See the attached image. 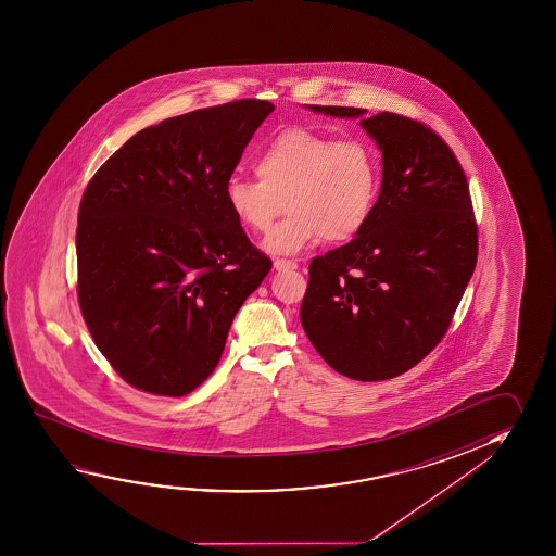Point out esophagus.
Segmentation results:
<instances>
[{
  "instance_id": "esophagus-1",
  "label": "esophagus",
  "mask_w": 556,
  "mask_h": 556,
  "mask_svg": "<svg viewBox=\"0 0 556 556\" xmlns=\"http://www.w3.org/2000/svg\"><path fill=\"white\" fill-rule=\"evenodd\" d=\"M274 267L277 271H289V269H296L299 264L291 262V260H275Z\"/></svg>"
}]
</instances>
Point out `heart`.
<instances>
[{"instance_id":"obj_1","label":"heart","mask_w":556,"mask_h":556,"mask_svg":"<svg viewBox=\"0 0 556 556\" xmlns=\"http://www.w3.org/2000/svg\"><path fill=\"white\" fill-rule=\"evenodd\" d=\"M257 180L228 178L225 201L242 227L269 232L287 205L289 217L265 240L271 254H299L324 238L346 242L361 235L372 215L380 166L365 139L316 129H282L257 153Z\"/></svg>"}]
</instances>
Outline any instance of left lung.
<instances>
[{"label": "left lung", "instance_id": "8db88e82", "mask_svg": "<svg viewBox=\"0 0 556 556\" xmlns=\"http://www.w3.org/2000/svg\"><path fill=\"white\" fill-rule=\"evenodd\" d=\"M358 118L382 151L372 215L345 247L309 264L302 328L333 370L390 380L420 363L450 328L477 264L469 184L432 129L392 112L309 106Z\"/></svg>", "mask_w": 556, "mask_h": 556}]
</instances>
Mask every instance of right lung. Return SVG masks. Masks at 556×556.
I'll list each match as a JSON object with an SVG mask.
<instances>
[{"label": "right lung", "instance_id": "obj_1", "mask_svg": "<svg viewBox=\"0 0 556 556\" xmlns=\"http://www.w3.org/2000/svg\"><path fill=\"white\" fill-rule=\"evenodd\" d=\"M274 110L244 99L163 119L129 137L83 193V318L114 370L143 392L195 390L271 269L228 210L225 184Z\"/></svg>", "mask_w": 556, "mask_h": 556}]
</instances>
